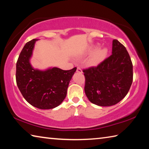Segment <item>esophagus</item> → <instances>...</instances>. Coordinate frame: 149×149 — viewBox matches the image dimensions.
<instances>
[{
    "label": "esophagus",
    "mask_w": 149,
    "mask_h": 149,
    "mask_svg": "<svg viewBox=\"0 0 149 149\" xmlns=\"http://www.w3.org/2000/svg\"><path fill=\"white\" fill-rule=\"evenodd\" d=\"M77 72H78V73H83L82 70L79 67H78L77 68Z\"/></svg>",
    "instance_id": "obj_1"
}]
</instances>
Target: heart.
<instances>
[{
  "mask_svg": "<svg viewBox=\"0 0 149 149\" xmlns=\"http://www.w3.org/2000/svg\"><path fill=\"white\" fill-rule=\"evenodd\" d=\"M97 49L98 47L96 46L91 48L88 52L89 54H92L87 62V64L89 66H96L99 65L107 56L108 52L107 49L102 48L98 50Z\"/></svg>",
  "mask_w": 149,
  "mask_h": 149,
  "instance_id": "heart-1",
  "label": "heart"
}]
</instances>
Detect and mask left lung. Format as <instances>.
Returning a JSON list of instances; mask_svg holds the SVG:
<instances>
[{
	"label": "left lung",
	"instance_id": "1",
	"mask_svg": "<svg viewBox=\"0 0 149 149\" xmlns=\"http://www.w3.org/2000/svg\"><path fill=\"white\" fill-rule=\"evenodd\" d=\"M85 93L93 104L110 107L121 101L133 81V64L125 47L116 39L112 41V54L96 67L83 70Z\"/></svg>",
	"mask_w": 149,
	"mask_h": 149
}]
</instances>
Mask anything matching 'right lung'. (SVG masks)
<instances>
[{
	"label": "right lung",
	"mask_w": 149,
	"mask_h": 149,
	"mask_svg": "<svg viewBox=\"0 0 149 149\" xmlns=\"http://www.w3.org/2000/svg\"><path fill=\"white\" fill-rule=\"evenodd\" d=\"M37 40L27 42L20 52L16 63V84L30 104L39 109H52L66 97L70 81L77 68L70 70L56 67L43 71L34 69L29 60Z\"/></svg>",
	"instance_id": "add662e5"
}]
</instances>
